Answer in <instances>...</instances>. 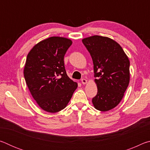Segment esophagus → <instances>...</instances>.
<instances>
[{"mask_svg": "<svg viewBox=\"0 0 150 150\" xmlns=\"http://www.w3.org/2000/svg\"><path fill=\"white\" fill-rule=\"evenodd\" d=\"M81 83H82V84L85 85V84H86V83H87V81L85 79H81Z\"/></svg>", "mask_w": 150, "mask_h": 150, "instance_id": "1", "label": "esophagus"}]
</instances>
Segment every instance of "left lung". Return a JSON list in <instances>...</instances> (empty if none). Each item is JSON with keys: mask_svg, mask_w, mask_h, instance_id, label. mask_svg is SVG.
<instances>
[{"mask_svg": "<svg viewBox=\"0 0 150 150\" xmlns=\"http://www.w3.org/2000/svg\"><path fill=\"white\" fill-rule=\"evenodd\" d=\"M82 42L92 57L98 92L92 102L105 112L117 106L130 81V61L122 48L107 37L93 35Z\"/></svg>", "mask_w": 150, "mask_h": 150, "instance_id": "1", "label": "left lung"}]
</instances>
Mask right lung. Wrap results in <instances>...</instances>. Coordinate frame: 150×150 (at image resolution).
I'll list each match as a JSON object with an SVG mask.
<instances>
[{
  "label": "right lung",
  "instance_id": "add662e5",
  "mask_svg": "<svg viewBox=\"0 0 150 150\" xmlns=\"http://www.w3.org/2000/svg\"><path fill=\"white\" fill-rule=\"evenodd\" d=\"M71 44L65 38L50 37L34 45L27 55L26 85L38 105L48 112L65 108L77 87L67 76L63 61Z\"/></svg>",
  "mask_w": 150,
  "mask_h": 150
}]
</instances>
